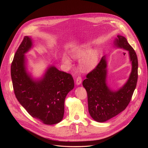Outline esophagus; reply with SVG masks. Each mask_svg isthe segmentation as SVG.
<instances>
[{
	"mask_svg": "<svg viewBox=\"0 0 148 148\" xmlns=\"http://www.w3.org/2000/svg\"><path fill=\"white\" fill-rule=\"evenodd\" d=\"M82 82V78L81 77H78L76 79V84L77 86L80 85Z\"/></svg>",
	"mask_w": 148,
	"mask_h": 148,
	"instance_id": "1",
	"label": "esophagus"
}]
</instances>
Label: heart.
Here are the masks:
<instances>
[{"label":"heart","mask_w":148,"mask_h":148,"mask_svg":"<svg viewBox=\"0 0 148 148\" xmlns=\"http://www.w3.org/2000/svg\"><path fill=\"white\" fill-rule=\"evenodd\" d=\"M71 55L75 59L82 58L79 62V67L84 72H88L93 70L98 61V51L96 50L90 51L89 47L87 46H81L73 49L71 51ZM62 61L67 66L71 65V59L66 54L62 56Z\"/></svg>","instance_id":"1"}]
</instances>
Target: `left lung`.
Here are the masks:
<instances>
[{
  "label": "left lung",
  "mask_w": 148,
  "mask_h": 148,
  "mask_svg": "<svg viewBox=\"0 0 148 148\" xmlns=\"http://www.w3.org/2000/svg\"><path fill=\"white\" fill-rule=\"evenodd\" d=\"M117 48L128 51L132 70L127 81L117 90H111L107 82V62L103 56L97 66L82 82L88 96V111L97 122H103L123 111L129 104L138 81V62L136 54L126 38L118 35L114 40Z\"/></svg>",
  "instance_id": "1"
}]
</instances>
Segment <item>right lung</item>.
Instances as JSON below:
<instances>
[{
    "mask_svg": "<svg viewBox=\"0 0 148 148\" xmlns=\"http://www.w3.org/2000/svg\"><path fill=\"white\" fill-rule=\"evenodd\" d=\"M33 40L25 36L16 52L11 66V77L16 97L33 118L46 125L60 122L64 114V101L74 87L72 75L50 65L40 78L27 70L25 54L33 47Z\"/></svg>",
    "mask_w": 148,
    "mask_h": 148,
    "instance_id": "right-lung-1",
    "label": "right lung"
}]
</instances>
